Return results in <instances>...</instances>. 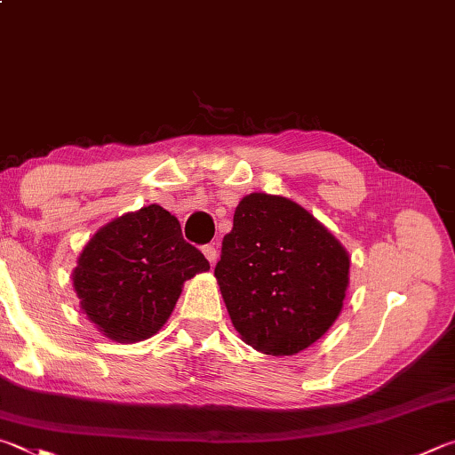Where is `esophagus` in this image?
<instances>
[{
	"label": "esophagus",
	"instance_id": "esophagus-1",
	"mask_svg": "<svg viewBox=\"0 0 455 455\" xmlns=\"http://www.w3.org/2000/svg\"><path fill=\"white\" fill-rule=\"evenodd\" d=\"M203 254L206 256V260H209L211 264L217 262L219 252H217V246H214V244H204V246H203Z\"/></svg>",
	"mask_w": 455,
	"mask_h": 455
}]
</instances>
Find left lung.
Returning <instances> with one entry per match:
<instances>
[{"label": "left lung", "mask_w": 455, "mask_h": 455, "mask_svg": "<svg viewBox=\"0 0 455 455\" xmlns=\"http://www.w3.org/2000/svg\"><path fill=\"white\" fill-rule=\"evenodd\" d=\"M348 268V252L308 211L252 193L236 206L214 276L243 340L292 356L334 324Z\"/></svg>", "instance_id": "left-lung-1"}]
</instances>
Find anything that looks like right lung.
Here are the masks:
<instances>
[{
	"instance_id": "1",
	"label": "right lung",
	"mask_w": 455,
	"mask_h": 455,
	"mask_svg": "<svg viewBox=\"0 0 455 455\" xmlns=\"http://www.w3.org/2000/svg\"><path fill=\"white\" fill-rule=\"evenodd\" d=\"M211 264L159 204L123 214L87 243L73 272L81 308L115 342L159 332L180 288Z\"/></svg>"
}]
</instances>
